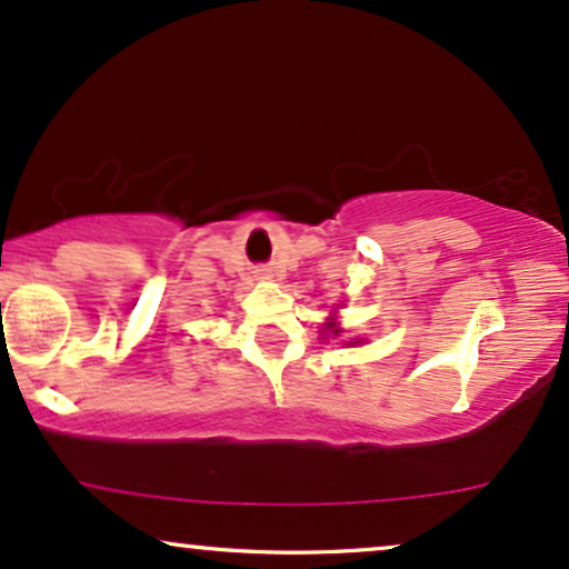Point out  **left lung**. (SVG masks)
Returning a JSON list of instances; mask_svg holds the SVG:
<instances>
[{
  "label": "left lung",
  "instance_id": "1",
  "mask_svg": "<svg viewBox=\"0 0 569 569\" xmlns=\"http://www.w3.org/2000/svg\"><path fill=\"white\" fill-rule=\"evenodd\" d=\"M327 327H329V329H332V332H335V335H338V332H340V329H335V325H332V321H329V325H327Z\"/></svg>",
  "mask_w": 569,
  "mask_h": 569
}]
</instances>
